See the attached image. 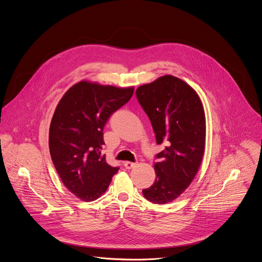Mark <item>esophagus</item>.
Listing matches in <instances>:
<instances>
[{
	"instance_id": "esophagus-1",
	"label": "esophagus",
	"mask_w": 262,
	"mask_h": 262,
	"mask_svg": "<svg viewBox=\"0 0 262 262\" xmlns=\"http://www.w3.org/2000/svg\"><path fill=\"white\" fill-rule=\"evenodd\" d=\"M136 165H137V163H133V162H125V163H124V167H125L126 169H132V168H134Z\"/></svg>"
}]
</instances>
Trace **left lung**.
<instances>
[{"label": "left lung", "instance_id": "obj_1", "mask_svg": "<svg viewBox=\"0 0 262 262\" xmlns=\"http://www.w3.org/2000/svg\"><path fill=\"white\" fill-rule=\"evenodd\" d=\"M136 95L157 143L165 145L156 157V180L142 192L150 202L169 203L186 190L201 165L206 135L203 104L190 85L169 74L140 86Z\"/></svg>", "mask_w": 262, "mask_h": 262}]
</instances>
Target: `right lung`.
<instances>
[{
    "mask_svg": "<svg viewBox=\"0 0 262 262\" xmlns=\"http://www.w3.org/2000/svg\"><path fill=\"white\" fill-rule=\"evenodd\" d=\"M134 90L81 81L66 91L55 110L49 136L52 161L64 185L83 201L98 199L119 170L101 154L103 127Z\"/></svg>",
    "mask_w": 262,
    "mask_h": 262,
    "instance_id": "right-lung-1",
    "label": "right lung"
}]
</instances>
